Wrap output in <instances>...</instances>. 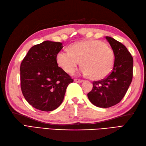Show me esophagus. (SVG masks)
<instances>
[{
    "mask_svg": "<svg viewBox=\"0 0 146 146\" xmlns=\"http://www.w3.org/2000/svg\"><path fill=\"white\" fill-rule=\"evenodd\" d=\"M74 81H75V82H77V83H82L83 82V80H81V79H78V78H75V80H74Z\"/></svg>",
    "mask_w": 146,
    "mask_h": 146,
    "instance_id": "34e87169",
    "label": "esophagus"
}]
</instances>
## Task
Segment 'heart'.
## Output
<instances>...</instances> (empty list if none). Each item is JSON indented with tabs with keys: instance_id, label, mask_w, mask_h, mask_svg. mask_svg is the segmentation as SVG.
Segmentation results:
<instances>
[{
	"instance_id": "1",
	"label": "heart",
	"mask_w": 146,
	"mask_h": 146,
	"mask_svg": "<svg viewBox=\"0 0 146 146\" xmlns=\"http://www.w3.org/2000/svg\"><path fill=\"white\" fill-rule=\"evenodd\" d=\"M112 48L99 40H89L71 44L69 51H61L56 55L59 66L68 73H73L81 63L82 73L93 80L105 78L114 63Z\"/></svg>"
}]
</instances>
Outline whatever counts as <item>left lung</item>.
<instances>
[{
    "instance_id": "obj_1",
    "label": "left lung",
    "mask_w": 146,
    "mask_h": 146,
    "mask_svg": "<svg viewBox=\"0 0 146 146\" xmlns=\"http://www.w3.org/2000/svg\"><path fill=\"white\" fill-rule=\"evenodd\" d=\"M105 38L114 52L113 70L105 78L93 82V88L87 94L91 103L101 108L119 104L127 91L133 76V58L128 49L111 37Z\"/></svg>"
}]
</instances>
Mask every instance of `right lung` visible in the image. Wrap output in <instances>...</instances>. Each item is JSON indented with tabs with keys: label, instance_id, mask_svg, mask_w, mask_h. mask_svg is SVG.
I'll list each match as a JSON object with an SVG mask.
<instances>
[{
	"label": "right lung",
	"instance_id": "obj_1",
	"mask_svg": "<svg viewBox=\"0 0 146 146\" xmlns=\"http://www.w3.org/2000/svg\"><path fill=\"white\" fill-rule=\"evenodd\" d=\"M61 42L46 41L31 48L21 64V88L24 98L36 109L55 110L63 101L73 80L59 67L56 55Z\"/></svg>",
	"mask_w": 146,
	"mask_h": 146
}]
</instances>
